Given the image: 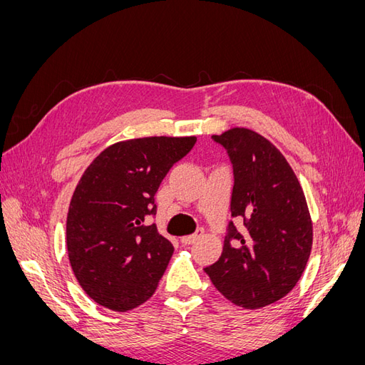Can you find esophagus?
I'll return each instance as SVG.
<instances>
[{"instance_id":"obj_1","label":"esophagus","mask_w":365,"mask_h":365,"mask_svg":"<svg viewBox=\"0 0 365 365\" xmlns=\"http://www.w3.org/2000/svg\"><path fill=\"white\" fill-rule=\"evenodd\" d=\"M202 233H204L202 230H197L195 235H190V236H184V237H181V242H182L184 245H190V244H193V242H195L196 239H200V237L202 236Z\"/></svg>"}]
</instances>
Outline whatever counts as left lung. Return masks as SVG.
<instances>
[{
    "mask_svg": "<svg viewBox=\"0 0 365 365\" xmlns=\"http://www.w3.org/2000/svg\"><path fill=\"white\" fill-rule=\"evenodd\" d=\"M213 140L235 172L233 222L217 262L204 271L231 303L260 309L279 302L300 280L312 250V219L289 163L269 140L248 128H231Z\"/></svg>",
    "mask_w": 365,
    "mask_h": 365,
    "instance_id": "left-lung-1",
    "label": "left lung"
}]
</instances>
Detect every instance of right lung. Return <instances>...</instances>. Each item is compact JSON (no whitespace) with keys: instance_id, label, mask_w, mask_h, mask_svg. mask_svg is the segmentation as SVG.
I'll return each instance as SVG.
<instances>
[{"instance_id":"obj_1","label":"right lung","mask_w":365,"mask_h":365,"mask_svg":"<svg viewBox=\"0 0 365 365\" xmlns=\"http://www.w3.org/2000/svg\"><path fill=\"white\" fill-rule=\"evenodd\" d=\"M196 137H145L114 143L77 182L67 215L68 259L82 289L115 312L130 311L155 292L173 245L149 216L172 165Z\"/></svg>"}]
</instances>
